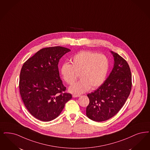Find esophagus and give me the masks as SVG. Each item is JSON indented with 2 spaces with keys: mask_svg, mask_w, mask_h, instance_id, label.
Masks as SVG:
<instances>
[{
  "mask_svg": "<svg viewBox=\"0 0 150 150\" xmlns=\"http://www.w3.org/2000/svg\"><path fill=\"white\" fill-rule=\"evenodd\" d=\"M80 95H76V94H73L72 95L73 98H77V97H80Z\"/></svg>",
  "mask_w": 150,
  "mask_h": 150,
  "instance_id": "1",
  "label": "esophagus"
}]
</instances>
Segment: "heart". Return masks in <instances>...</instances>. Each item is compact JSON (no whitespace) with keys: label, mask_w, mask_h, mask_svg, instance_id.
Here are the masks:
<instances>
[{"label":"heart","mask_w":150,"mask_h":150,"mask_svg":"<svg viewBox=\"0 0 150 150\" xmlns=\"http://www.w3.org/2000/svg\"><path fill=\"white\" fill-rule=\"evenodd\" d=\"M109 67V61L104 54L83 51L72 57L71 64L62 65L61 74L69 85L75 81L79 74L80 80L71 85L69 91L74 94H81L91 87L94 89L100 86L107 76Z\"/></svg>","instance_id":"heart-1"}]
</instances>
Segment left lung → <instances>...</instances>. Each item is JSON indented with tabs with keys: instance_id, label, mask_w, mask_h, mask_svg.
<instances>
[{
	"instance_id": "1",
	"label": "left lung",
	"mask_w": 150,
	"mask_h": 150,
	"mask_svg": "<svg viewBox=\"0 0 150 150\" xmlns=\"http://www.w3.org/2000/svg\"><path fill=\"white\" fill-rule=\"evenodd\" d=\"M114 66L109 76L96 90L87 95L89 104L87 117L96 122L109 120L124 105L132 88L131 72L127 62L115 52Z\"/></svg>"
}]
</instances>
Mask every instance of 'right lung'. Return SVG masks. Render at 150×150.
<instances>
[{"label":"right lung","instance_id":"obj_1","mask_svg":"<svg viewBox=\"0 0 150 150\" xmlns=\"http://www.w3.org/2000/svg\"><path fill=\"white\" fill-rule=\"evenodd\" d=\"M71 50L55 46L42 48L27 60L22 67L19 91L27 110L37 119L48 122L57 118L71 94L61 80L60 59Z\"/></svg>","mask_w":150,"mask_h":150}]
</instances>
